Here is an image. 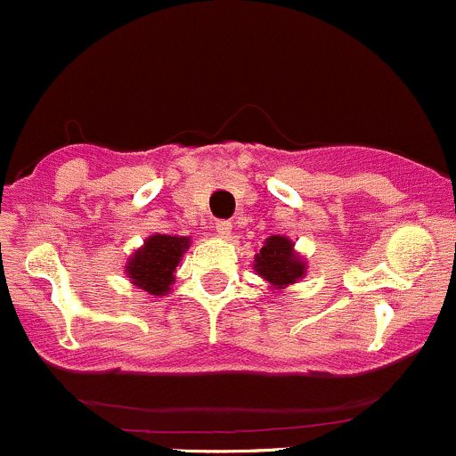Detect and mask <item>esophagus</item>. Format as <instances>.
<instances>
[{
	"label": "esophagus",
	"mask_w": 456,
	"mask_h": 456,
	"mask_svg": "<svg viewBox=\"0 0 456 456\" xmlns=\"http://www.w3.org/2000/svg\"><path fill=\"white\" fill-rule=\"evenodd\" d=\"M216 233H218L220 238L232 236V223H227V220H218V223H216Z\"/></svg>",
	"instance_id": "obj_1"
}]
</instances>
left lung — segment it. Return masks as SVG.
<instances>
[{
	"label": "left lung",
	"mask_w": 456,
	"mask_h": 456,
	"mask_svg": "<svg viewBox=\"0 0 456 456\" xmlns=\"http://www.w3.org/2000/svg\"><path fill=\"white\" fill-rule=\"evenodd\" d=\"M309 262L296 251V242L287 236H269L260 254L254 257V271L273 291L291 287L306 275Z\"/></svg>",
	"instance_id": "obj_1"
}]
</instances>
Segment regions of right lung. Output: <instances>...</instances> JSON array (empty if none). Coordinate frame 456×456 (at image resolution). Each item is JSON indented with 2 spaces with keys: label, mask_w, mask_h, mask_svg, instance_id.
Masks as SVG:
<instances>
[{
  "label": "right lung",
  "mask_w": 456,
  "mask_h": 456,
  "mask_svg": "<svg viewBox=\"0 0 456 456\" xmlns=\"http://www.w3.org/2000/svg\"><path fill=\"white\" fill-rule=\"evenodd\" d=\"M190 245L191 240L187 236L154 233L145 238L139 249L132 251V256L127 257L126 275L130 284L150 296L163 297L165 293L172 291V284L176 282V269Z\"/></svg>",
  "instance_id": "obj_1"
}]
</instances>
